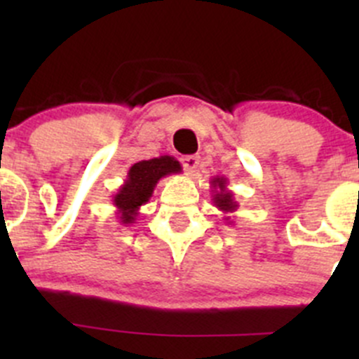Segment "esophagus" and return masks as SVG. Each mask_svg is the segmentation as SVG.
Here are the masks:
<instances>
[{
	"label": "esophagus",
	"mask_w": 359,
	"mask_h": 359,
	"mask_svg": "<svg viewBox=\"0 0 359 359\" xmlns=\"http://www.w3.org/2000/svg\"><path fill=\"white\" fill-rule=\"evenodd\" d=\"M180 163H182L187 175H193V173L196 172L198 165H200V156H182L180 158Z\"/></svg>",
	"instance_id": "34e87169"
}]
</instances>
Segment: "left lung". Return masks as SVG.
I'll return each mask as SVG.
<instances>
[{"mask_svg":"<svg viewBox=\"0 0 359 359\" xmlns=\"http://www.w3.org/2000/svg\"><path fill=\"white\" fill-rule=\"evenodd\" d=\"M210 186H212L213 189V205L217 206V208L220 210V212L224 213H234L238 210V201L234 200V193L233 191L227 189V179L226 177H213L212 180H210ZM226 220H231V217H224ZM229 224H233V220H231Z\"/></svg>","mask_w":359,"mask_h":359,"instance_id":"obj_1","label":"left lung"}]
</instances>
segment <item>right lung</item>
Segmentation results:
<instances>
[{
  "instance_id": "obj_1",
  "label": "right lung",
  "mask_w": 359,
  "mask_h": 359,
  "mask_svg": "<svg viewBox=\"0 0 359 359\" xmlns=\"http://www.w3.org/2000/svg\"><path fill=\"white\" fill-rule=\"evenodd\" d=\"M182 166L173 156H159L135 163L128 170L125 182L112 196V205L123 226H132L139 217L140 206L146 205L154 193V187L163 177L180 173Z\"/></svg>"
}]
</instances>
